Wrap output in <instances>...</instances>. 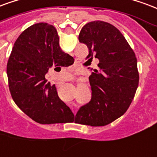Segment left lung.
<instances>
[{"label":"left lung","instance_id":"left-lung-1","mask_svg":"<svg viewBox=\"0 0 157 157\" xmlns=\"http://www.w3.org/2000/svg\"><path fill=\"white\" fill-rule=\"evenodd\" d=\"M79 41L87 46L88 61L99 60V69L89 77L91 99L79 109L75 121L105 126L122 116L134 98L139 83L137 60L121 31L108 22L86 24Z\"/></svg>","mask_w":157,"mask_h":157}]
</instances>
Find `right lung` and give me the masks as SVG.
Masks as SVG:
<instances>
[{"instance_id":"1","label":"right lung","mask_w":157,"mask_h":157,"mask_svg":"<svg viewBox=\"0 0 157 157\" xmlns=\"http://www.w3.org/2000/svg\"><path fill=\"white\" fill-rule=\"evenodd\" d=\"M73 63L72 56L61 49L53 25L40 22L25 29L14 44L6 67L10 95L17 106L40 124L73 121L71 110L59 98L55 85L45 78L52 67Z\"/></svg>"}]
</instances>
